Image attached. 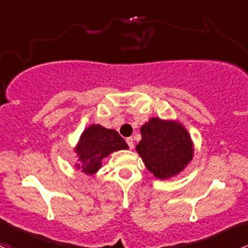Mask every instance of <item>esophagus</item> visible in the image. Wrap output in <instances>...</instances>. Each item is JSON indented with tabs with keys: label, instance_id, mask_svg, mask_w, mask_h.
<instances>
[{
	"label": "esophagus",
	"instance_id": "1",
	"mask_svg": "<svg viewBox=\"0 0 248 248\" xmlns=\"http://www.w3.org/2000/svg\"><path fill=\"white\" fill-rule=\"evenodd\" d=\"M126 142H127V144H128V147H129V148H133V147H134V142H133V139H132V138H127V139H126Z\"/></svg>",
	"mask_w": 248,
	"mask_h": 248
}]
</instances>
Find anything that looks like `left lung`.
I'll return each instance as SVG.
<instances>
[{"mask_svg": "<svg viewBox=\"0 0 248 248\" xmlns=\"http://www.w3.org/2000/svg\"><path fill=\"white\" fill-rule=\"evenodd\" d=\"M140 132L137 151L157 178L176 176L192 159V142L182 124L152 117Z\"/></svg>", "mask_w": 248, "mask_h": 248, "instance_id": "obj_1", "label": "left lung"}]
</instances>
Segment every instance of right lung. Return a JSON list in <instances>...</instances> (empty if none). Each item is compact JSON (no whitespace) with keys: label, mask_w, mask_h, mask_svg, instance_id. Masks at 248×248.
<instances>
[{"label":"right lung","mask_w":248,"mask_h":248,"mask_svg":"<svg viewBox=\"0 0 248 248\" xmlns=\"http://www.w3.org/2000/svg\"><path fill=\"white\" fill-rule=\"evenodd\" d=\"M128 145L124 138L113 129H107L100 124H93L83 132L77 147L80 164L77 168L88 174L95 173L101 168V161L111 152L127 150Z\"/></svg>","instance_id":"right-lung-1"}]
</instances>
